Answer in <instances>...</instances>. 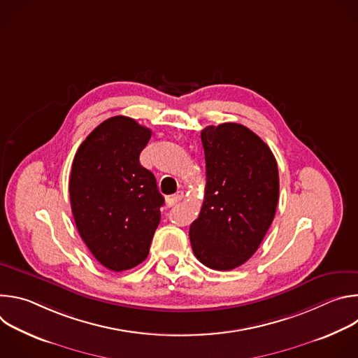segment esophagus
<instances>
[{"instance_id":"obj_1","label":"esophagus","mask_w":358,"mask_h":358,"mask_svg":"<svg viewBox=\"0 0 358 358\" xmlns=\"http://www.w3.org/2000/svg\"><path fill=\"white\" fill-rule=\"evenodd\" d=\"M182 196H184V194L180 191V192H177V194H174V195H170V196H167L166 198V203H167V207H173V206H176L177 202H180L181 199H182Z\"/></svg>"}]
</instances>
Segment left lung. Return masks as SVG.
<instances>
[{"mask_svg":"<svg viewBox=\"0 0 358 358\" xmlns=\"http://www.w3.org/2000/svg\"><path fill=\"white\" fill-rule=\"evenodd\" d=\"M201 141L207 185L189 241L201 264L231 271L258 250L275 218L278 163L268 144L238 123L208 126Z\"/></svg>","mask_w":358,"mask_h":358,"instance_id":"8db88e82","label":"left lung"}]
</instances>
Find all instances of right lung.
Here are the masks:
<instances>
[{
	"instance_id": "obj_1",
	"label": "right lung",
	"mask_w": 358,
	"mask_h": 358,
	"mask_svg": "<svg viewBox=\"0 0 358 358\" xmlns=\"http://www.w3.org/2000/svg\"><path fill=\"white\" fill-rule=\"evenodd\" d=\"M151 130L126 116L100 123L79 145L69 195L76 228L99 264L122 272L141 264L164 198L140 164Z\"/></svg>"
}]
</instances>
